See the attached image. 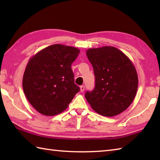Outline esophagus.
Returning <instances> with one entry per match:
<instances>
[{
	"mask_svg": "<svg viewBox=\"0 0 160 160\" xmlns=\"http://www.w3.org/2000/svg\"><path fill=\"white\" fill-rule=\"evenodd\" d=\"M80 91H81V92H83L84 90V87L83 85H82V86L80 87Z\"/></svg>",
	"mask_w": 160,
	"mask_h": 160,
	"instance_id": "34e87169",
	"label": "esophagus"
}]
</instances>
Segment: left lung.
Returning a JSON list of instances; mask_svg holds the SVG:
<instances>
[{"label": "left lung", "instance_id": "left-lung-1", "mask_svg": "<svg viewBox=\"0 0 160 160\" xmlns=\"http://www.w3.org/2000/svg\"><path fill=\"white\" fill-rule=\"evenodd\" d=\"M87 56L93 68L96 85L85 98L100 115L113 117L130 106L137 93L138 73L131 60L114 47L89 49Z\"/></svg>", "mask_w": 160, "mask_h": 160}]
</instances>
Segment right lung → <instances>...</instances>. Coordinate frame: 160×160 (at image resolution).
<instances>
[{
  "instance_id": "add662e5",
  "label": "right lung",
  "mask_w": 160,
  "mask_h": 160,
  "mask_svg": "<svg viewBox=\"0 0 160 160\" xmlns=\"http://www.w3.org/2000/svg\"><path fill=\"white\" fill-rule=\"evenodd\" d=\"M79 53L76 47L56 44L29 60L22 88L27 99L40 113L53 116L62 113L80 91L71 69Z\"/></svg>"
}]
</instances>
